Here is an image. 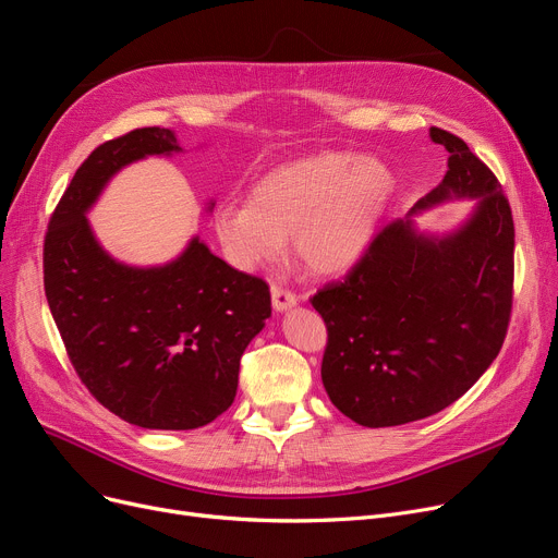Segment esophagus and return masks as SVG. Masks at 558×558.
Masks as SVG:
<instances>
[{
  "mask_svg": "<svg viewBox=\"0 0 558 558\" xmlns=\"http://www.w3.org/2000/svg\"><path fill=\"white\" fill-rule=\"evenodd\" d=\"M271 301H274V307L282 312V310L294 307L299 303V296L292 292V289H287L282 284H271Z\"/></svg>",
  "mask_w": 558,
  "mask_h": 558,
  "instance_id": "obj_1",
  "label": "esophagus"
}]
</instances>
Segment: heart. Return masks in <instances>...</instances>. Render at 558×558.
<instances>
[{
	"label": "heart",
	"instance_id": "1",
	"mask_svg": "<svg viewBox=\"0 0 558 558\" xmlns=\"http://www.w3.org/2000/svg\"><path fill=\"white\" fill-rule=\"evenodd\" d=\"M392 193L395 175L380 159L322 153L274 168L253 184L248 203L219 205L211 228L239 271L271 264L292 236L307 269L330 276L367 248Z\"/></svg>",
	"mask_w": 558,
	"mask_h": 558
}]
</instances>
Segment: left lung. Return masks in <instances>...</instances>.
Instances as JSON below:
<instances>
[{"label": "left lung", "instance_id": "8db88e82", "mask_svg": "<svg viewBox=\"0 0 558 558\" xmlns=\"http://www.w3.org/2000/svg\"><path fill=\"white\" fill-rule=\"evenodd\" d=\"M430 138L449 153L447 175L413 211L476 198L472 219L442 239L403 219L387 223L344 280L310 299L328 330L326 392L369 428L430 417L463 397L493 365L511 322V205L463 138L440 128Z\"/></svg>", "mask_w": 558, "mask_h": 558}]
</instances>
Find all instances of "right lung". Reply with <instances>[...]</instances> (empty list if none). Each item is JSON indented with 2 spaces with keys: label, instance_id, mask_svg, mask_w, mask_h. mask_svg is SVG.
Masks as SVG:
<instances>
[{
  "label": "right lung",
  "instance_id": "obj_1",
  "mask_svg": "<svg viewBox=\"0 0 558 558\" xmlns=\"http://www.w3.org/2000/svg\"><path fill=\"white\" fill-rule=\"evenodd\" d=\"M171 130L141 128L95 148L50 216L43 282L68 357L86 390L141 428L189 430L232 405L239 360L271 317L262 278L191 239L171 264L136 269L109 257L86 211L120 168L171 155Z\"/></svg>",
  "mask_w": 558,
  "mask_h": 558
}]
</instances>
